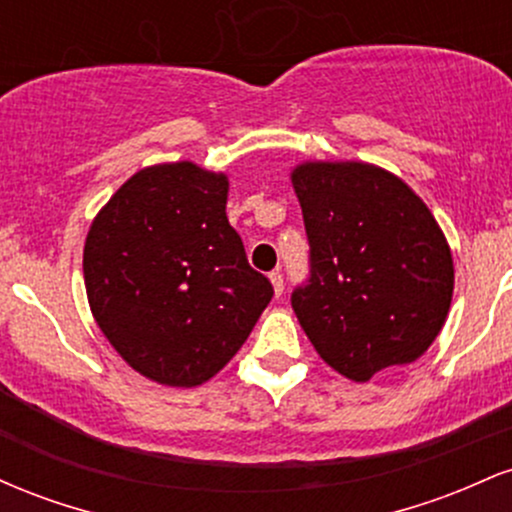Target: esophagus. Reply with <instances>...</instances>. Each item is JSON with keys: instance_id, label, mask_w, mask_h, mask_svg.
I'll list each match as a JSON object with an SVG mask.
<instances>
[{"instance_id": "34e87169", "label": "esophagus", "mask_w": 512, "mask_h": 512, "mask_svg": "<svg viewBox=\"0 0 512 512\" xmlns=\"http://www.w3.org/2000/svg\"><path fill=\"white\" fill-rule=\"evenodd\" d=\"M269 281H272L274 296H281V293H284V276H281L279 269H276V272L269 274Z\"/></svg>"}]
</instances>
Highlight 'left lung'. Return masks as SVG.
<instances>
[{
  "instance_id": "1",
  "label": "left lung",
  "mask_w": 512,
  "mask_h": 512,
  "mask_svg": "<svg viewBox=\"0 0 512 512\" xmlns=\"http://www.w3.org/2000/svg\"><path fill=\"white\" fill-rule=\"evenodd\" d=\"M291 185L313 267L291 303L322 361L368 383L424 356L455 289L448 238L424 199L366 161H303Z\"/></svg>"
}]
</instances>
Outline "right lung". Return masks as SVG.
Here are the masks:
<instances>
[{"label": "right lung", "instance_id": "add662e5", "mask_svg": "<svg viewBox=\"0 0 512 512\" xmlns=\"http://www.w3.org/2000/svg\"><path fill=\"white\" fill-rule=\"evenodd\" d=\"M228 185L226 173L192 161L146 166L88 228L93 320L122 361L158 385L214 378L272 301L228 223Z\"/></svg>", "mask_w": 512, "mask_h": 512}]
</instances>
